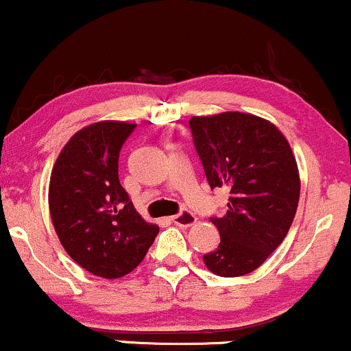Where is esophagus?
<instances>
[{"label":"esophagus","mask_w":351,"mask_h":351,"mask_svg":"<svg viewBox=\"0 0 351 351\" xmlns=\"http://www.w3.org/2000/svg\"><path fill=\"white\" fill-rule=\"evenodd\" d=\"M171 221L180 228H189V226H193V224H196L198 217L193 215V213L183 211V213H180V215L171 216Z\"/></svg>","instance_id":"1"}]
</instances>
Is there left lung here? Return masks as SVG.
I'll list each match as a JSON object with an SVG mask.
<instances>
[{
    "instance_id": "left-lung-1",
    "label": "left lung",
    "mask_w": 351,
    "mask_h": 351,
    "mask_svg": "<svg viewBox=\"0 0 351 351\" xmlns=\"http://www.w3.org/2000/svg\"><path fill=\"white\" fill-rule=\"evenodd\" d=\"M189 128L209 186L229 189L228 211L204 264L221 277L256 271L287 236L300 196L295 156L269 120L244 112L191 117Z\"/></svg>"
}]
</instances>
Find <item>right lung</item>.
<instances>
[{
    "instance_id": "1",
    "label": "right lung",
    "mask_w": 351,
    "mask_h": 351,
    "mask_svg": "<svg viewBox=\"0 0 351 351\" xmlns=\"http://www.w3.org/2000/svg\"><path fill=\"white\" fill-rule=\"evenodd\" d=\"M136 123L102 120L80 128L60 150L49 181V211L60 244L102 279L127 276L160 228L136 213L119 181L120 148Z\"/></svg>"
}]
</instances>
